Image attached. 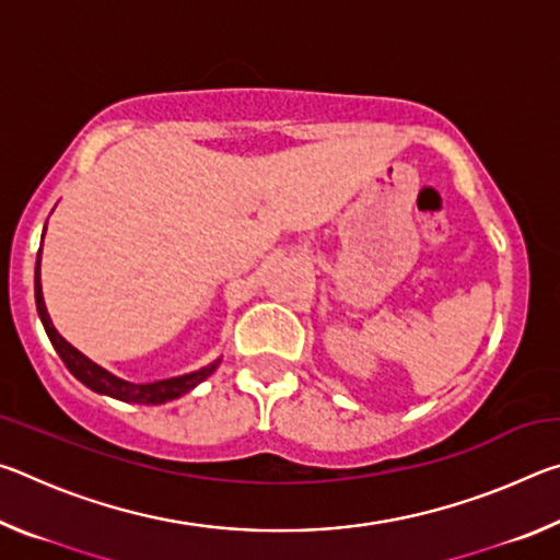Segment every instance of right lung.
Returning <instances> with one entry per match:
<instances>
[{"label":"right lung","mask_w":560,"mask_h":560,"mask_svg":"<svg viewBox=\"0 0 560 560\" xmlns=\"http://www.w3.org/2000/svg\"><path fill=\"white\" fill-rule=\"evenodd\" d=\"M44 234H46V226H44ZM42 242H44V236H42ZM34 299H36V311H39V318L44 324L46 336H49L51 346L56 348V353L61 355L63 365L69 368L75 381H81L83 385L91 387V390L98 395H108V397H116V400L136 402V405H163L167 400H177V397H183L189 390H195V387L202 381H207V377L217 371V365L222 363V358H217L210 365L200 368V371L185 373L177 377H165V381H155V383L122 381V377L113 375L110 371H106V368L93 363L91 358L83 355L79 348H73L51 324V316H49V311H46L44 291H42V249H39V257H36V269H34Z\"/></svg>","instance_id":"1"}]
</instances>
